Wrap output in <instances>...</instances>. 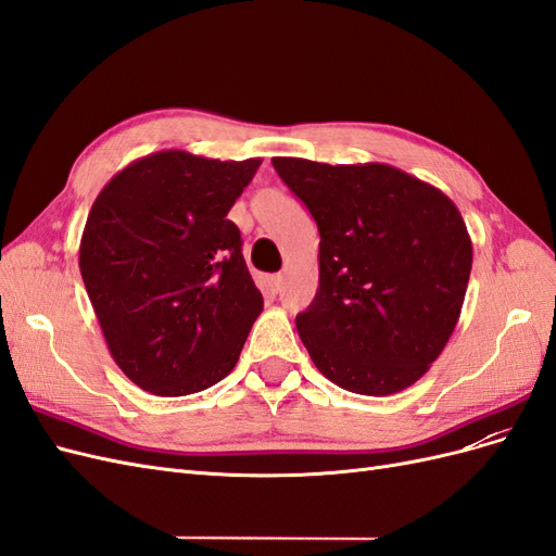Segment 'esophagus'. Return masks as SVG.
Instances as JSON below:
<instances>
[{"instance_id": "esophagus-1", "label": "esophagus", "mask_w": 556, "mask_h": 556, "mask_svg": "<svg viewBox=\"0 0 556 556\" xmlns=\"http://www.w3.org/2000/svg\"><path fill=\"white\" fill-rule=\"evenodd\" d=\"M268 285H271L274 292H280V288H282V276H280V274L268 276Z\"/></svg>"}]
</instances>
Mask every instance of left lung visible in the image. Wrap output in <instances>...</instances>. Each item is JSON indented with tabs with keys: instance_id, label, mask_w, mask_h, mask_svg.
Here are the masks:
<instances>
[{
	"instance_id": "8db88e82",
	"label": "left lung",
	"mask_w": 556,
	"mask_h": 556,
	"mask_svg": "<svg viewBox=\"0 0 556 556\" xmlns=\"http://www.w3.org/2000/svg\"><path fill=\"white\" fill-rule=\"evenodd\" d=\"M271 162L319 231V288L296 315L317 371L355 394L406 390L464 306L473 245L459 208L390 164Z\"/></svg>"
}]
</instances>
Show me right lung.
<instances>
[{
  "label": "right lung",
  "instance_id": "right-lung-1",
  "mask_svg": "<svg viewBox=\"0 0 556 556\" xmlns=\"http://www.w3.org/2000/svg\"><path fill=\"white\" fill-rule=\"evenodd\" d=\"M260 164L160 150L97 194L80 276L111 357L141 390L194 394L237 366L264 299L227 213Z\"/></svg>",
  "mask_w": 556,
  "mask_h": 556
}]
</instances>
